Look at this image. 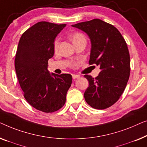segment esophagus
<instances>
[{
    "mask_svg": "<svg viewBox=\"0 0 147 147\" xmlns=\"http://www.w3.org/2000/svg\"><path fill=\"white\" fill-rule=\"evenodd\" d=\"M80 78V76L78 74H73V79H76V78Z\"/></svg>",
    "mask_w": 147,
    "mask_h": 147,
    "instance_id": "34e87169",
    "label": "esophagus"
}]
</instances>
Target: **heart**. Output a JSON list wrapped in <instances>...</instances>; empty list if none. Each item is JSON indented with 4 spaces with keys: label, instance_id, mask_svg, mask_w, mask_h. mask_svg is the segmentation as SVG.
Here are the masks:
<instances>
[{
    "label": "heart",
    "instance_id": "1",
    "mask_svg": "<svg viewBox=\"0 0 147 147\" xmlns=\"http://www.w3.org/2000/svg\"><path fill=\"white\" fill-rule=\"evenodd\" d=\"M71 38L74 44H75L76 42H80V41H82V40L86 41L85 36H84L82 33L80 32H76L73 33V34H71ZM59 41H60L59 38H57L55 40V41H54L53 46H54V50L55 51H57L58 50V48H59Z\"/></svg>",
    "mask_w": 147,
    "mask_h": 147
}]
</instances>
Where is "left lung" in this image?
<instances>
[{
	"instance_id": "left-lung-1",
	"label": "left lung",
	"mask_w": 147,
	"mask_h": 147,
	"mask_svg": "<svg viewBox=\"0 0 147 147\" xmlns=\"http://www.w3.org/2000/svg\"><path fill=\"white\" fill-rule=\"evenodd\" d=\"M72 26L90 37L89 64L99 65L101 69L96 78L84 75L89 82L84 99L95 109L109 108L121 97L129 78L131 65L127 42L117 28L98 18Z\"/></svg>"
}]
</instances>
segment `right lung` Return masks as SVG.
Instances as JSON below:
<instances>
[{"mask_svg":"<svg viewBox=\"0 0 147 147\" xmlns=\"http://www.w3.org/2000/svg\"><path fill=\"white\" fill-rule=\"evenodd\" d=\"M66 25L38 22L18 42L14 60L18 82L26 101L44 113L55 112L64 106L72 84L71 74H51L47 69L54 55V41Z\"/></svg>","mask_w":147,"mask_h":147,"instance_id":"right-lung-1","label":"right lung"}]
</instances>
